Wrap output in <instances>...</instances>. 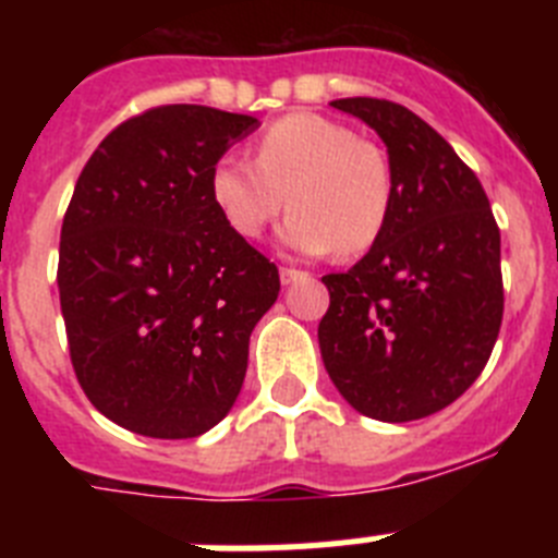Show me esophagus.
<instances>
[{
	"label": "esophagus",
	"mask_w": 558,
	"mask_h": 558,
	"mask_svg": "<svg viewBox=\"0 0 558 558\" xmlns=\"http://www.w3.org/2000/svg\"><path fill=\"white\" fill-rule=\"evenodd\" d=\"M304 270H299V268H282L279 270V279H282V284H293L295 279H304Z\"/></svg>",
	"instance_id": "1"
}]
</instances>
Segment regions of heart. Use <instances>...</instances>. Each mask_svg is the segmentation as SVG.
Listing matches in <instances>:
<instances>
[{
    "mask_svg": "<svg viewBox=\"0 0 558 558\" xmlns=\"http://www.w3.org/2000/svg\"><path fill=\"white\" fill-rule=\"evenodd\" d=\"M211 201L243 240L293 209L284 243L302 254H366L386 231L393 175L386 150L313 111L284 113L254 142V161L223 156L211 167Z\"/></svg>",
    "mask_w": 558,
    "mask_h": 558,
    "instance_id": "obj_1",
    "label": "heart"
}]
</instances>
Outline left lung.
I'll use <instances>...</instances> for the list:
<instances>
[{
  "label": "left lung",
  "mask_w": 558,
  "mask_h": 558,
  "mask_svg": "<svg viewBox=\"0 0 558 558\" xmlns=\"http://www.w3.org/2000/svg\"><path fill=\"white\" fill-rule=\"evenodd\" d=\"M379 133L393 175L383 236L327 274L318 324L335 388L363 416L413 422L456 402L483 372L502 322L500 229L475 172L405 106L332 100Z\"/></svg>",
  "instance_id": "left-lung-1"
}]
</instances>
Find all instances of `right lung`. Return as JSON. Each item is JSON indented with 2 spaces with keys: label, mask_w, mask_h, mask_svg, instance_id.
<instances>
[{
  "label": "right lung",
  "mask_w": 558,
  "mask_h": 558,
  "mask_svg": "<svg viewBox=\"0 0 558 558\" xmlns=\"http://www.w3.org/2000/svg\"><path fill=\"white\" fill-rule=\"evenodd\" d=\"M248 113L159 106L113 128L61 226L58 293L88 402L150 438H195L234 405L279 270L226 226L209 175Z\"/></svg>",
  "instance_id": "add662e5"
}]
</instances>
